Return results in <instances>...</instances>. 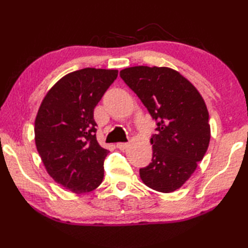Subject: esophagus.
Returning a JSON list of instances; mask_svg holds the SVG:
<instances>
[{
  "instance_id": "34e87169",
  "label": "esophagus",
  "mask_w": 248,
  "mask_h": 248,
  "mask_svg": "<svg viewBox=\"0 0 248 248\" xmlns=\"http://www.w3.org/2000/svg\"><path fill=\"white\" fill-rule=\"evenodd\" d=\"M129 147V143H118L117 144V148L120 150H125Z\"/></svg>"
}]
</instances>
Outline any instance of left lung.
I'll use <instances>...</instances> for the list:
<instances>
[{"instance_id": "8db88e82", "label": "left lung", "mask_w": 248, "mask_h": 248, "mask_svg": "<svg viewBox=\"0 0 248 248\" xmlns=\"http://www.w3.org/2000/svg\"><path fill=\"white\" fill-rule=\"evenodd\" d=\"M155 120L152 160L140 170L152 189L170 193L192 176L210 141L209 113L198 91L166 67L136 66L119 73Z\"/></svg>"}]
</instances>
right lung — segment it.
I'll return each instance as SVG.
<instances>
[{"label":"right lung","mask_w":248,"mask_h":248,"mask_svg":"<svg viewBox=\"0 0 248 248\" xmlns=\"http://www.w3.org/2000/svg\"><path fill=\"white\" fill-rule=\"evenodd\" d=\"M117 70L84 68L62 78L43 100L35 141L46 171L76 194L101 184L108 150L98 144L93 109L117 78Z\"/></svg>","instance_id":"obj_1"}]
</instances>
